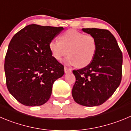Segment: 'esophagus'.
Here are the masks:
<instances>
[{
    "label": "esophagus",
    "instance_id": "esophagus-1",
    "mask_svg": "<svg viewBox=\"0 0 131 131\" xmlns=\"http://www.w3.org/2000/svg\"><path fill=\"white\" fill-rule=\"evenodd\" d=\"M72 70L69 68H67V67H65L64 68V72L65 73H71Z\"/></svg>",
    "mask_w": 131,
    "mask_h": 131
}]
</instances>
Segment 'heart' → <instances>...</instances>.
Wrapping results in <instances>:
<instances>
[{
  "instance_id": "1",
  "label": "heart",
  "mask_w": 131,
  "mask_h": 131,
  "mask_svg": "<svg viewBox=\"0 0 131 131\" xmlns=\"http://www.w3.org/2000/svg\"><path fill=\"white\" fill-rule=\"evenodd\" d=\"M59 40H53L49 43V51L54 59L61 60L68 53L69 55L65 61L68 65L83 68L91 63L97 49L96 40L93 36L69 29L61 35Z\"/></svg>"
}]
</instances>
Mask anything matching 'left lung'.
Wrapping results in <instances>:
<instances>
[{
  "label": "left lung",
  "mask_w": 131,
  "mask_h": 131,
  "mask_svg": "<svg viewBox=\"0 0 131 131\" xmlns=\"http://www.w3.org/2000/svg\"><path fill=\"white\" fill-rule=\"evenodd\" d=\"M82 30L95 38L97 49L90 64L73 71L76 82L72 96L80 105L98 106L107 100L120 84L122 53L109 31L97 28Z\"/></svg>",
  "instance_id": "obj_1"
}]
</instances>
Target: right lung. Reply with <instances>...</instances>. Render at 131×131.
<instances>
[{"instance_id":"add662e5","label":"right lung","mask_w":131,"mask_h":131,"mask_svg":"<svg viewBox=\"0 0 131 131\" xmlns=\"http://www.w3.org/2000/svg\"><path fill=\"white\" fill-rule=\"evenodd\" d=\"M62 27L31 24L16 33L4 62L6 85L10 94L26 106H39L50 98L53 83L64 67L52 56L49 43Z\"/></svg>"}]
</instances>
